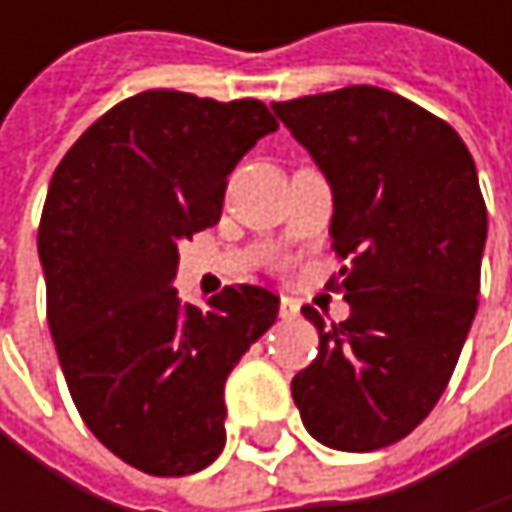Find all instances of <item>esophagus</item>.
<instances>
[{
    "label": "esophagus",
    "mask_w": 512,
    "mask_h": 512,
    "mask_svg": "<svg viewBox=\"0 0 512 512\" xmlns=\"http://www.w3.org/2000/svg\"><path fill=\"white\" fill-rule=\"evenodd\" d=\"M278 314H281V320H293V317L299 314V308H296V302H293V299H281Z\"/></svg>",
    "instance_id": "1"
}]
</instances>
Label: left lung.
I'll return each mask as SVG.
<instances>
[{"label": "left lung", "instance_id": "obj_1", "mask_svg": "<svg viewBox=\"0 0 512 512\" xmlns=\"http://www.w3.org/2000/svg\"><path fill=\"white\" fill-rule=\"evenodd\" d=\"M332 183L329 278L350 317L320 332L317 358L293 376L305 430L335 451L406 439L439 403L468 338L486 243V204L460 133L418 103L350 85L272 103Z\"/></svg>", "mask_w": 512, "mask_h": 512}]
</instances>
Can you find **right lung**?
<instances>
[{
	"instance_id": "add662e5",
	"label": "right lung",
	"mask_w": 512,
	"mask_h": 512,
	"mask_svg": "<svg viewBox=\"0 0 512 512\" xmlns=\"http://www.w3.org/2000/svg\"><path fill=\"white\" fill-rule=\"evenodd\" d=\"M278 121L260 100L154 88L100 115L58 162L38 228L47 320L85 427L154 477L225 448V379L278 317L237 284L210 311L174 290L177 246L222 216L228 174Z\"/></svg>"
}]
</instances>
